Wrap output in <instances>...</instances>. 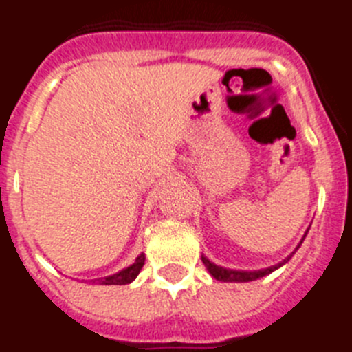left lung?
Instances as JSON below:
<instances>
[{
	"instance_id": "obj_1",
	"label": "left lung",
	"mask_w": 352,
	"mask_h": 352,
	"mask_svg": "<svg viewBox=\"0 0 352 352\" xmlns=\"http://www.w3.org/2000/svg\"><path fill=\"white\" fill-rule=\"evenodd\" d=\"M305 236H307V234H305ZM305 236H303V239H305ZM300 245H298V247H300ZM292 254H294V252H292ZM292 254L287 257V259H284L282 263L275 264V266H272V268L256 270V272H241V270L222 268V266H217L214 263H211V261L208 259V257H204V256H203V263H204V266L208 268V272L211 273V276H213V278H217V280H220V282H252V280H257V278H261V276L270 275L272 272H275V270H278L280 266H284V264L287 263L289 259H291Z\"/></svg>"
}]
</instances>
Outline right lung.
<instances>
[{"label": "right lung", "instance_id": "obj_1", "mask_svg": "<svg viewBox=\"0 0 352 352\" xmlns=\"http://www.w3.org/2000/svg\"><path fill=\"white\" fill-rule=\"evenodd\" d=\"M144 254H141V256L135 259V263L130 264L129 268L121 270V272L114 273V275L111 276H104V278H96V284L100 285H125V284H130V282L135 280V276L141 273L142 266H144Z\"/></svg>", "mask_w": 352, "mask_h": 352}]
</instances>
